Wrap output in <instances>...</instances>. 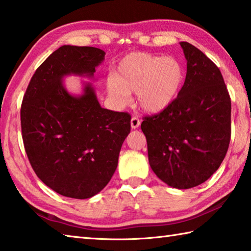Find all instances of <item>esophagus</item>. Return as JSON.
Masks as SVG:
<instances>
[{
  "instance_id": "obj_1",
  "label": "esophagus",
  "mask_w": 251,
  "mask_h": 251,
  "mask_svg": "<svg viewBox=\"0 0 251 251\" xmlns=\"http://www.w3.org/2000/svg\"><path fill=\"white\" fill-rule=\"evenodd\" d=\"M130 125H131V128H133V129L138 128V127L140 126V120H139V118H138L137 116L131 117V120H130Z\"/></svg>"
}]
</instances>
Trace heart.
I'll return each mask as SVG.
<instances>
[{
  "mask_svg": "<svg viewBox=\"0 0 251 251\" xmlns=\"http://www.w3.org/2000/svg\"><path fill=\"white\" fill-rule=\"evenodd\" d=\"M183 68L175 57L133 52L121 59L106 82L107 93L118 105L136 92L139 106L157 113L175 101L183 82Z\"/></svg>",
  "mask_w": 251,
  "mask_h": 251,
  "instance_id": "heart-1",
  "label": "heart"
}]
</instances>
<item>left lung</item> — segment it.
<instances>
[{
  "label": "left lung",
  "mask_w": 251,
  "mask_h": 251,
  "mask_svg": "<svg viewBox=\"0 0 251 251\" xmlns=\"http://www.w3.org/2000/svg\"><path fill=\"white\" fill-rule=\"evenodd\" d=\"M186 59L184 84L169 106L143 117L149 165L176 189L200 185L220 168L231 134V103L220 69L201 50L180 43Z\"/></svg>",
  "instance_id": "obj_1"
}]
</instances>
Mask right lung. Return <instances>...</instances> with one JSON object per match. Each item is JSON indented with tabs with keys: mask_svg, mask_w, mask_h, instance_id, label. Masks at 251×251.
I'll use <instances>...</instances> for the list:
<instances>
[{
	"mask_svg": "<svg viewBox=\"0 0 251 251\" xmlns=\"http://www.w3.org/2000/svg\"><path fill=\"white\" fill-rule=\"evenodd\" d=\"M105 52L65 45L40 65L21 108L25 151L37 176L54 192L89 199L102 191L115 172L130 131V115L103 108L91 83L71 95L62 84L69 75L92 78Z\"/></svg>",
	"mask_w": 251,
	"mask_h": 251,
	"instance_id": "add662e5",
	"label": "right lung"
}]
</instances>
